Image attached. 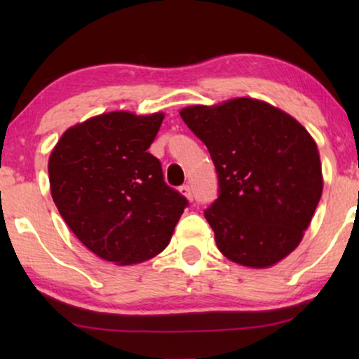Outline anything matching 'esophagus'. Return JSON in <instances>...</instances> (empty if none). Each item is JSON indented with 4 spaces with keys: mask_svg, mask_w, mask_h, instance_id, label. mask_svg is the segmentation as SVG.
<instances>
[{
    "mask_svg": "<svg viewBox=\"0 0 359 359\" xmlns=\"http://www.w3.org/2000/svg\"><path fill=\"white\" fill-rule=\"evenodd\" d=\"M180 193L184 196L186 199L188 201H193V193H191V188L188 184H183V186H180Z\"/></svg>",
    "mask_w": 359,
    "mask_h": 359,
    "instance_id": "34e87169",
    "label": "esophagus"
}]
</instances>
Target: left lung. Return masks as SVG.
<instances>
[{
    "instance_id": "obj_1",
    "label": "left lung",
    "mask_w": 359,
    "mask_h": 359,
    "mask_svg": "<svg viewBox=\"0 0 359 359\" xmlns=\"http://www.w3.org/2000/svg\"><path fill=\"white\" fill-rule=\"evenodd\" d=\"M204 142L219 176L205 209L220 253L248 268H269L292 253L320 201L316 140L287 112L253 97L180 111Z\"/></svg>"
}]
</instances>
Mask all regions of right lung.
Instances as JSON below:
<instances>
[{"label": "right lung", "instance_id": "1", "mask_svg": "<svg viewBox=\"0 0 359 359\" xmlns=\"http://www.w3.org/2000/svg\"><path fill=\"white\" fill-rule=\"evenodd\" d=\"M163 112L112 111L63 132L48 156L52 199L85 247L119 266L168 247L186 201L149 147Z\"/></svg>", "mask_w": 359, "mask_h": 359}]
</instances>
